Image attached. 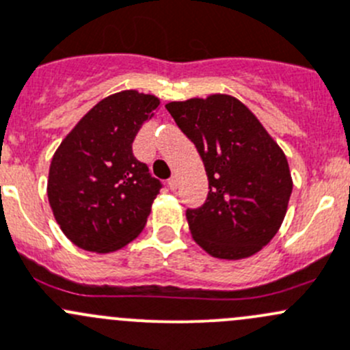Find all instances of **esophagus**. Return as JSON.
I'll return each mask as SVG.
<instances>
[{"label": "esophagus", "mask_w": 350, "mask_h": 350, "mask_svg": "<svg viewBox=\"0 0 350 350\" xmlns=\"http://www.w3.org/2000/svg\"><path fill=\"white\" fill-rule=\"evenodd\" d=\"M167 186H169V189H172V191H174V189L178 188V179L171 178V179H169V181H167Z\"/></svg>", "instance_id": "34e87169"}]
</instances>
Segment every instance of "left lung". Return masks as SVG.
<instances>
[{"mask_svg": "<svg viewBox=\"0 0 350 350\" xmlns=\"http://www.w3.org/2000/svg\"><path fill=\"white\" fill-rule=\"evenodd\" d=\"M165 109L195 144L208 176L205 205L186 212L195 243L219 260L256 254L279 232L293 193L284 150L229 94L174 100Z\"/></svg>", "mask_w": 350, "mask_h": 350, "instance_id": "8db88e82", "label": "left lung"}]
</instances>
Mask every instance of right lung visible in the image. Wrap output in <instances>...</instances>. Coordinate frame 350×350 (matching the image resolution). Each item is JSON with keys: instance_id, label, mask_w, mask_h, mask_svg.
<instances>
[{"instance_id": "1", "label": "right lung", "mask_w": 350, "mask_h": 350, "mask_svg": "<svg viewBox=\"0 0 350 350\" xmlns=\"http://www.w3.org/2000/svg\"><path fill=\"white\" fill-rule=\"evenodd\" d=\"M159 106V97L133 89L107 96L54 152L47 198L63 234L81 250L113 253L144 230L161 183L131 145Z\"/></svg>"}]
</instances>
